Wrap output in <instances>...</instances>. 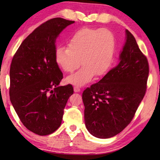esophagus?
Returning a JSON list of instances; mask_svg holds the SVG:
<instances>
[{
    "instance_id": "1",
    "label": "esophagus",
    "mask_w": 160,
    "mask_h": 160,
    "mask_svg": "<svg viewBox=\"0 0 160 160\" xmlns=\"http://www.w3.org/2000/svg\"><path fill=\"white\" fill-rule=\"evenodd\" d=\"M73 90H74V92H76V93L80 92V89L78 87H77V86H75L73 87Z\"/></svg>"
}]
</instances>
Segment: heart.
Masks as SVG:
<instances>
[{"label": "heart", "instance_id": "obj_1", "mask_svg": "<svg viewBox=\"0 0 160 160\" xmlns=\"http://www.w3.org/2000/svg\"><path fill=\"white\" fill-rule=\"evenodd\" d=\"M115 40L107 29L83 28L78 31L67 43V48L58 47L55 61L64 71L72 73L81 63L79 71L67 78V82L82 86L91 80L94 75L106 73L113 60Z\"/></svg>", "mask_w": 160, "mask_h": 160}]
</instances>
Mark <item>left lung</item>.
I'll return each instance as SVG.
<instances>
[{
    "instance_id": "obj_1",
    "label": "left lung",
    "mask_w": 160,
    "mask_h": 160,
    "mask_svg": "<svg viewBox=\"0 0 160 160\" xmlns=\"http://www.w3.org/2000/svg\"><path fill=\"white\" fill-rule=\"evenodd\" d=\"M118 64L83 91L84 122L94 137H113L130 123L146 93L149 68L134 36L126 29Z\"/></svg>"
}]
</instances>
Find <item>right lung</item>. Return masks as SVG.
<instances>
[{
  "label": "right lung",
  "mask_w": 160,
  "mask_h": 160,
  "mask_svg": "<svg viewBox=\"0 0 160 160\" xmlns=\"http://www.w3.org/2000/svg\"><path fill=\"white\" fill-rule=\"evenodd\" d=\"M75 21L47 20L27 37L10 67V100L23 125L39 135L60 127L72 85L59 86L63 75L55 61L60 33Z\"/></svg>",
  "instance_id": "1"
}]
</instances>
